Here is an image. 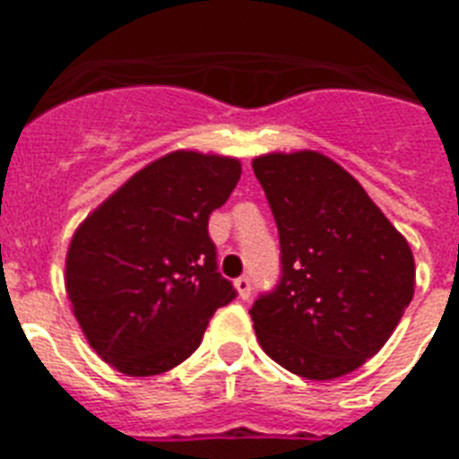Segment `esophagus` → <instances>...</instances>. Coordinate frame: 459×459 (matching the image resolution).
<instances>
[{
	"mask_svg": "<svg viewBox=\"0 0 459 459\" xmlns=\"http://www.w3.org/2000/svg\"><path fill=\"white\" fill-rule=\"evenodd\" d=\"M234 290H237L238 299H243V301H246V299L250 296V278L241 275V278L234 280Z\"/></svg>",
	"mask_w": 459,
	"mask_h": 459,
	"instance_id": "esophagus-1",
	"label": "esophagus"
}]
</instances>
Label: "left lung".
<instances>
[{
    "mask_svg": "<svg viewBox=\"0 0 459 459\" xmlns=\"http://www.w3.org/2000/svg\"><path fill=\"white\" fill-rule=\"evenodd\" d=\"M282 253L275 291L253 317L262 350L285 370L338 379L386 344L413 299L407 238L342 165L319 152L253 158Z\"/></svg>",
    "mask_w": 459,
    "mask_h": 459,
    "instance_id": "left-lung-1",
    "label": "left lung"
}]
</instances>
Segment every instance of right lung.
I'll return each mask as SVG.
<instances>
[{
    "label": "right lung",
    "instance_id": "add662e5",
    "mask_svg": "<svg viewBox=\"0 0 459 459\" xmlns=\"http://www.w3.org/2000/svg\"><path fill=\"white\" fill-rule=\"evenodd\" d=\"M238 179V158L177 149L80 222L64 282L84 338L108 366L128 377L172 370L237 296L218 273L206 225Z\"/></svg>",
    "mask_w": 459,
    "mask_h": 459
}]
</instances>
